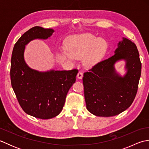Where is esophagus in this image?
I'll use <instances>...</instances> for the list:
<instances>
[{
    "mask_svg": "<svg viewBox=\"0 0 149 149\" xmlns=\"http://www.w3.org/2000/svg\"><path fill=\"white\" fill-rule=\"evenodd\" d=\"M77 77L78 79H82V78H83V72H79L78 74H77Z\"/></svg>",
    "mask_w": 149,
    "mask_h": 149,
    "instance_id": "34e87169",
    "label": "esophagus"
}]
</instances>
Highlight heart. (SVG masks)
<instances>
[{"label":"heart","instance_id":"1","mask_svg":"<svg viewBox=\"0 0 149 149\" xmlns=\"http://www.w3.org/2000/svg\"><path fill=\"white\" fill-rule=\"evenodd\" d=\"M67 48L62 47L61 52L67 61L74 63L84 58L85 65L91 66L99 63L107 51L105 40L90 33L77 34L68 40Z\"/></svg>","mask_w":149,"mask_h":149}]
</instances>
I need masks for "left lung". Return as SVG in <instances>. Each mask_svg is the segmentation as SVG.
I'll return each instance as SVG.
<instances>
[{
	"mask_svg": "<svg viewBox=\"0 0 149 149\" xmlns=\"http://www.w3.org/2000/svg\"><path fill=\"white\" fill-rule=\"evenodd\" d=\"M126 63V73L121 76L114 65ZM141 63L135 44L125 38L117 44L114 55L85 72L83 81L86 108L98 116H113L132 104L137 93Z\"/></svg>",
	"mask_w": 149,
	"mask_h": 149,
	"instance_id": "8db88e82",
	"label": "left lung"
}]
</instances>
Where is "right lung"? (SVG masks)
Listing matches in <instances>:
<instances>
[{
	"label": "right lung",
	"mask_w": 149,
	"mask_h": 149,
	"mask_svg": "<svg viewBox=\"0 0 149 149\" xmlns=\"http://www.w3.org/2000/svg\"><path fill=\"white\" fill-rule=\"evenodd\" d=\"M54 30L36 26L22 35L13 50L10 76L13 89L19 104L28 115L40 119L58 116L63 109L77 70L40 72L30 68L24 58L27 45L36 39L47 40Z\"/></svg>",
	"instance_id": "right-lung-1"
}]
</instances>
